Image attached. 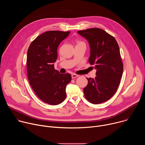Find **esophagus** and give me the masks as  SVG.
<instances>
[{
    "instance_id": "34e87169",
    "label": "esophagus",
    "mask_w": 145,
    "mask_h": 145,
    "mask_svg": "<svg viewBox=\"0 0 145 145\" xmlns=\"http://www.w3.org/2000/svg\"><path fill=\"white\" fill-rule=\"evenodd\" d=\"M77 77H78V75H77V74H72V78H75Z\"/></svg>"
}]
</instances>
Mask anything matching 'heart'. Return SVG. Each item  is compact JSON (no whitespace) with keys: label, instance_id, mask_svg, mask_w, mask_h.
Wrapping results in <instances>:
<instances>
[{"label":"heart","instance_id":"b5f03b06","mask_svg":"<svg viewBox=\"0 0 145 145\" xmlns=\"http://www.w3.org/2000/svg\"><path fill=\"white\" fill-rule=\"evenodd\" d=\"M76 44H77V45H80V44L85 45V43L83 42V41L80 40H76Z\"/></svg>","mask_w":145,"mask_h":145}]
</instances>
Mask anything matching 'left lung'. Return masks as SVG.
I'll use <instances>...</instances> for the list:
<instances>
[{
	"label": "left lung",
	"instance_id": "obj_1",
	"mask_svg": "<svg viewBox=\"0 0 145 145\" xmlns=\"http://www.w3.org/2000/svg\"><path fill=\"white\" fill-rule=\"evenodd\" d=\"M89 44V63L96 69L95 78H87L88 82L83 89L86 99L92 104L104 103L116 92L123 71L119 45L115 38L99 28L78 31Z\"/></svg>",
	"mask_w": 145,
	"mask_h": 145
}]
</instances>
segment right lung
<instances>
[{
    "label": "right lung",
    "instance_id": "add662e5",
    "mask_svg": "<svg viewBox=\"0 0 145 145\" xmlns=\"http://www.w3.org/2000/svg\"><path fill=\"white\" fill-rule=\"evenodd\" d=\"M69 33L46 31L32 41L27 50V73L30 86L41 100L50 105L64 101L66 86L72 79L69 73L61 74L54 67L58 47Z\"/></svg>",
    "mask_w": 145,
    "mask_h": 145
}]
</instances>
